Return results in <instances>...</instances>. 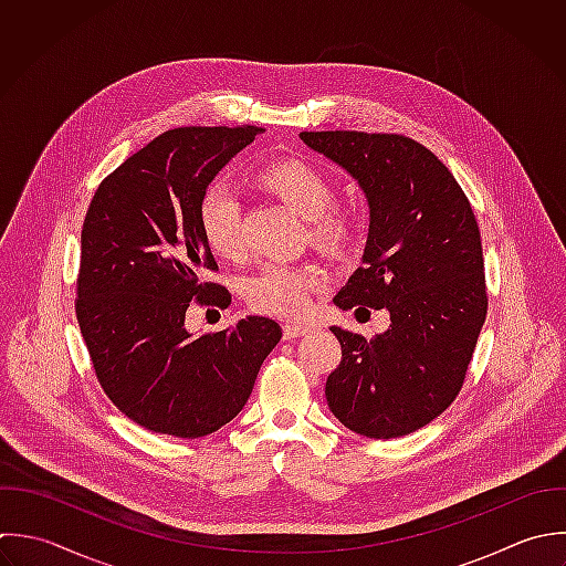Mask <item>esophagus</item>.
Returning a JSON list of instances; mask_svg holds the SVG:
<instances>
[{"label": "esophagus", "instance_id": "1", "mask_svg": "<svg viewBox=\"0 0 566 566\" xmlns=\"http://www.w3.org/2000/svg\"><path fill=\"white\" fill-rule=\"evenodd\" d=\"M311 328H313V326H308V324L289 322V324L282 326V335H284V339H295V337H302V335L311 333Z\"/></svg>", "mask_w": 566, "mask_h": 566}]
</instances>
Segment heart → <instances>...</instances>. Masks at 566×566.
<instances>
[{"label":"heart","mask_w":566,"mask_h":566,"mask_svg":"<svg viewBox=\"0 0 566 566\" xmlns=\"http://www.w3.org/2000/svg\"><path fill=\"white\" fill-rule=\"evenodd\" d=\"M253 180L264 191L280 198L295 213L306 218L308 240L326 253H346L359 235V218L353 209L333 205L335 185L331 176L304 158H277L262 165ZM198 227L207 247L224 258L244 255L240 202L227 185H209L198 200ZM326 280L317 269L271 262L253 273L244 284L251 311L297 319L308 313L313 297Z\"/></svg>","instance_id":"b5f03b06"}]
</instances>
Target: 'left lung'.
Returning a JSON list of instances; mask_svg holds the SVG:
<instances>
[{
    "instance_id": "8db88e82",
    "label": "left lung",
    "mask_w": 566,
    "mask_h": 566,
    "mask_svg": "<svg viewBox=\"0 0 566 566\" xmlns=\"http://www.w3.org/2000/svg\"><path fill=\"white\" fill-rule=\"evenodd\" d=\"M348 169L370 202L359 266L333 300L388 308L390 328L366 339L331 326L342 361L328 375L331 412L368 439L421 430L459 397L488 315L476 216L452 171L421 143L386 132H302Z\"/></svg>"
}]
</instances>
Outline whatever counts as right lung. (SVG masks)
I'll list each match as a JSON object with an SVG mask.
<instances>
[{
	"label": "right lung",
	"instance_id": "1",
	"mask_svg": "<svg viewBox=\"0 0 566 566\" xmlns=\"http://www.w3.org/2000/svg\"><path fill=\"white\" fill-rule=\"evenodd\" d=\"M260 127H174L132 154L94 191L76 275V322L107 399L140 428L200 439L247 403L277 322L247 317L191 337L189 304L227 308L207 282L218 264L198 227V200Z\"/></svg>",
	"mask_w": 566,
	"mask_h": 566
}]
</instances>
